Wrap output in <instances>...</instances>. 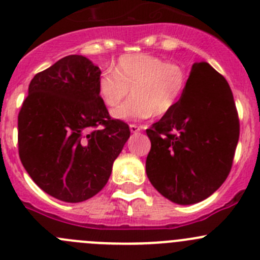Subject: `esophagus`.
Returning a JSON list of instances; mask_svg holds the SVG:
<instances>
[{
	"mask_svg": "<svg viewBox=\"0 0 260 260\" xmlns=\"http://www.w3.org/2000/svg\"><path fill=\"white\" fill-rule=\"evenodd\" d=\"M129 129L132 133H137L142 129V127H141V125H137V124H129Z\"/></svg>",
	"mask_w": 260,
	"mask_h": 260,
	"instance_id": "esophagus-1",
	"label": "esophagus"
}]
</instances>
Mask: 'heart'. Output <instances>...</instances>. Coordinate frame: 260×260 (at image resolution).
<instances>
[{"label": "heart", "instance_id": "1", "mask_svg": "<svg viewBox=\"0 0 260 260\" xmlns=\"http://www.w3.org/2000/svg\"><path fill=\"white\" fill-rule=\"evenodd\" d=\"M187 75L179 62L166 61L157 55L133 52L118 57L113 73L104 72L98 79V95L120 120L146 119L152 115L169 114L180 103L186 89Z\"/></svg>", "mask_w": 260, "mask_h": 260}]
</instances>
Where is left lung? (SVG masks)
<instances>
[{
    "mask_svg": "<svg viewBox=\"0 0 260 260\" xmlns=\"http://www.w3.org/2000/svg\"><path fill=\"white\" fill-rule=\"evenodd\" d=\"M239 129L228 81L208 62H195L176 108L146 129L147 176L172 203L205 200L232 170Z\"/></svg>",
    "mask_w": 260,
    "mask_h": 260,
    "instance_id": "left-lung-1",
    "label": "left lung"
}]
</instances>
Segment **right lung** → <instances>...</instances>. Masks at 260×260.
Listing matches in <instances>:
<instances>
[{
    "label": "right lung",
    "mask_w": 260,
    "mask_h": 260,
    "mask_svg": "<svg viewBox=\"0 0 260 260\" xmlns=\"http://www.w3.org/2000/svg\"><path fill=\"white\" fill-rule=\"evenodd\" d=\"M101 69L69 55L28 85L18 113V154L34 182L57 200L80 203L108 182L131 136L98 95Z\"/></svg>",
    "instance_id": "right-lung-1"
}]
</instances>
